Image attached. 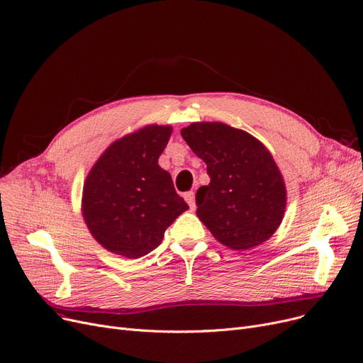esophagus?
Masks as SVG:
<instances>
[{
	"instance_id": "34e87169",
	"label": "esophagus",
	"mask_w": 363,
	"mask_h": 363,
	"mask_svg": "<svg viewBox=\"0 0 363 363\" xmlns=\"http://www.w3.org/2000/svg\"><path fill=\"white\" fill-rule=\"evenodd\" d=\"M184 199L186 200L188 204H190L191 209H196V201H194V193H193V191H186V193L184 194Z\"/></svg>"
}]
</instances>
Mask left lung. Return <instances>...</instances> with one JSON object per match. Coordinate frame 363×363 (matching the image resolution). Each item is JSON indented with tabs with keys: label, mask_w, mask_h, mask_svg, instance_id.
Returning a JSON list of instances; mask_svg holds the SVG:
<instances>
[{
	"label": "left lung",
	"mask_w": 363,
	"mask_h": 363,
	"mask_svg": "<svg viewBox=\"0 0 363 363\" xmlns=\"http://www.w3.org/2000/svg\"><path fill=\"white\" fill-rule=\"evenodd\" d=\"M181 135L208 166L211 184L199 188L196 204L213 238L234 250L269 240L286 208L285 182L269 150L224 123H193Z\"/></svg>",
	"instance_id": "1"
}]
</instances>
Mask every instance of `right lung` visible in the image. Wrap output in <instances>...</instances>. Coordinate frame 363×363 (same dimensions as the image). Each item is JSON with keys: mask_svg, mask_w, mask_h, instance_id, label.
Wrapping results in <instances>:
<instances>
[{"mask_svg": "<svg viewBox=\"0 0 363 363\" xmlns=\"http://www.w3.org/2000/svg\"><path fill=\"white\" fill-rule=\"evenodd\" d=\"M172 128L147 125L109 145L90 170L83 216L105 249L125 258L150 254L188 204L159 166Z\"/></svg>", "mask_w": 363, "mask_h": 363, "instance_id": "obj_1", "label": "right lung"}]
</instances>
